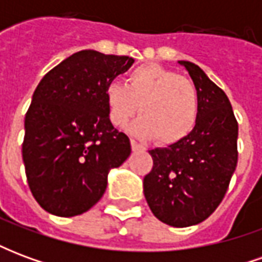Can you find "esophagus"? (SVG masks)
<instances>
[{
  "instance_id": "34e87169",
  "label": "esophagus",
  "mask_w": 262,
  "mask_h": 262,
  "mask_svg": "<svg viewBox=\"0 0 262 262\" xmlns=\"http://www.w3.org/2000/svg\"><path fill=\"white\" fill-rule=\"evenodd\" d=\"M130 146H132V150L133 151H139V150H144V147H143L140 143H137L135 139H130Z\"/></svg>"
}]
</instances>
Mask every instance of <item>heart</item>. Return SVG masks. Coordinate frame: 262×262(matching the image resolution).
Wrapping results in <instances>:
<instances>
[{
	"instance_id": "heart-1",
	"label": "heart",
	"mask_w": 262,
	"mask_h": 262,
	"mask_svg": "<svg viewBox=\"0 0 262 262\" xmlns=\"http://www.w3.org/2000/svg\"><path fill=\"white\" fill-rule=\"evenodd\" d=\"M109 120L125 127L142 115L130 130L143 139H154L161 146L184 140L195 129L199 97L192 81L160 64H144L132 70L126 85L109 82L103 91Z\"/></svg>"
}]
</instances>
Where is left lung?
I'll return each instance as SVG.
<instances>
[{
	"label": "left lung",
	"mask_w": 262,
	"mask_h": 262,
	"mask_svg": "<svg viewBox=\"0 0 262 262\" xmlns=\"http://www.w3.org/2000/svg\"><path fill=\"white\" fill-rule=\"evenodd\" d=\"M180 64L196 86V126L180 143L148 151L153 168L144 177L143 188L157 219L188 227L208 219L227 192L238 160V123L225 91L196 64Z\"/></svg>",
	"instance_id": "1"
}]
</instances>
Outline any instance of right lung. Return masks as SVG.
I'll return each mask as SVG.
<instances>
[{"label": "right lung", "mask_w": 262, "mask_h": 262, "mask_svg": "<svg viewBox=\"0 0 262 262\" xmlns=\"http://www.w3.org/2000/svg\"><path fill=\"white\" fill-rule=\"evenodd\" d=\"M127 56L82 50L49 71L25 116L26 180L46 212L71 217L102 198L111 168L130 154V140L109 120L103 91L130 69Z\"/></svg>", "instance_id": "obj_1"}]
</instances>
